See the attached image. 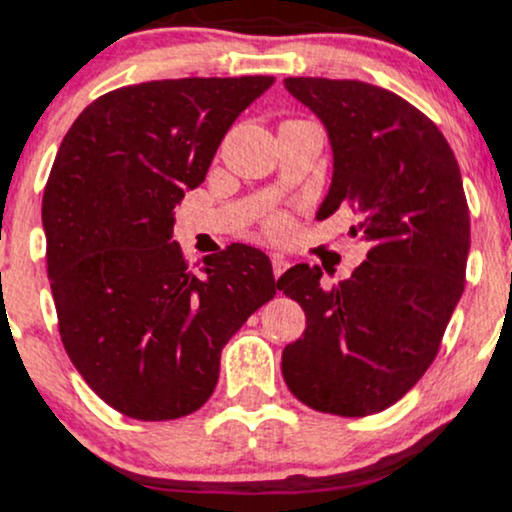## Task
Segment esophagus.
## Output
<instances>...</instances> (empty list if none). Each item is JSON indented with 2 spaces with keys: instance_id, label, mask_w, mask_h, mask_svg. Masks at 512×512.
<instances>
[{
  "instance_id": "34e87169",
  "label": "esophagus",
  "mask_w": 512,
  "mask_h": 512,
  "mask_svg": "<svg viewBox=\"0 0 512 512\" xmlns=\"http://www.w3.org/2000/svg\"><path fill=\"white\" fill-rule=\"evenodd\" d=\"M289 267H291L289 260H286L284 255H276V252H274V255H272V269H274V276H276V279H279V276L284 274L286 269H289Z\"/></svg>"
}]
</instances>
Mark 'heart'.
Masks as SVG:
<instances>
[{
    "instance_id": "1",
    "label": "heart",
    "mask_w": 512,
    "mask_h": 512,
    "mask_svg": "<svg viewBox=\"0 0 512 512\" xmlns=\"http://www.w3.org/2000/svg\"><path fill=\"white\" fill-rule=\"evenodd\" d=\"M274 231H281V228H284V221H274Z\"/></svg>"
}]
</instances>
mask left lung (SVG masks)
I'll return each mask as SVG.
<instances>
[{"label":"left lung","instance_id":"left-lung-1","mask_svg":"<svg viewBox=\"0 0 512 512\" xmlns=\"http://www.w3.org/2000/svg\"><path fill=\"white\" fill-rule=\"evenodd\" d=\"M332 146L327 219L351 207L366 262L332 289L296 264L276 289L305 310V332L281 354L289 390L310 409L378 414L419 383L464 291L469 209L450 144L397 93L349 79L289 76Z\"/></svg>","mask_w":512,"mask_h":512}]
</instances>
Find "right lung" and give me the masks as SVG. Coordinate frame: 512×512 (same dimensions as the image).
Listing matches in <instances>:
<instances>
[{"label":"right lung","instance_id":"add662e5","mask_svg":"<svg viewBox=\"0 0 512 512\" xmlns=\"http://www.w3.org/2000/svg\"><path fill=\"white\" fill-rule=\"evenodd\" d=\"M274 76L163 79L96 98L64 134L43 195L62 344L105 404L142 421L192 414L221 351L274 298L250 245L204 257L173 240L175 204L207 178L221 139Z\"/></svg>","mask_w":512,"mask_h":512}]
</instances>
